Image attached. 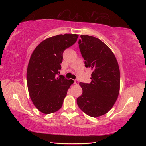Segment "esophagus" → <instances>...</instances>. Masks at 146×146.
<instances>
[{"label":"esophagus","instance_id":"1","mask_svg":"<svg viewBox=\"0 0 146 146\" xmlns=\"http://www.w3.org/2000/svg\"><path fill=\"white\" fill-rule=\"evenodd\" d=\"M74 83H75V85H78V83H79L78 80H74Z\"/></svg>","mask_w":146,"mask_h":146}]
</instances>
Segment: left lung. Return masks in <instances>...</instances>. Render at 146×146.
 <instances>
[{"instance_id":"8db88e82","label":"left lung","mask_w":146,"mask_h":146,"mask_svg":"<svg viewBox=\"0 0 146 146\" xmlns=\"http://www.w3.org/2000/svg\"><path fill=\"white\" fill-rule=\"evenodd\" d=\"M79 48L86 67L93 70L90 83H80L83 90L77 104L92 117L107 113L115 103L120 91V70L113 52L101 40L81 35Z\"/></svg>"}]
</instances>
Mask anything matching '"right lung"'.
I'll use <instances>...</instances> for the list:
<instances>
[{
    "label": "right lung",
    "mask_w": 146,
    "mask_h": 146,
    "mask_svg": "<svg viewBox=\"0 0 146 146\" xmlns=\"http://www.w3.org/2000/svg\"><path fill=\"white\" fill-rule=\"evenodd\" d=\"M78 35L64 34L42 41L31 56L27 69V84L30 98L41 112L49 114L61 108L73 80L58 75L63 53L73 45Z\"/></svg>",
    "instance_id": "right-lung-1"
}]
</instances>
